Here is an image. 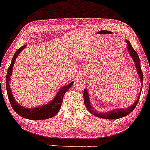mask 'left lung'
Instances as JSON below:
<instances>
[{"mask_svg": "<svg viewBox=\"0 0 150 150\" xmlns=\"http://www.w3.org/2000/svg\"><path fill=\"white\" fill-rule=\"evenodd\" d=\"M126 42H127V48L128 50V52H129L130 56L132 59H133L134 63L135 64L136 69H137V73L139 74L140 81H141V83L142 84V87L141 88V90H140V93L139 96L137 99V100L131 106L128 107V108H119V109H114V110L112 111H109V112H98L97 111L94 110V107L92 105L90 102V99H89V96L88 94V92H87V89H84V92H83V98H84V103L85 105L86 106L87 110H89V112H90L91 114H92L94 116H96L97 117L101 118H105V119H118V118H120L124 117V116H127L128 114L131 113V112L134 110V108L137 106V105L139 102V100L140 98V96H141V93L142 90V87H143V71L141 70V61H140V58L139 57V55L137 53V52L135 51L134 50L132 47L131 43L128 40H125Z\"/></svg>", "mask_w": 150, "mask_h": 150, "instance_id": "8db88e82", "label": "left lung"}]
</instances>
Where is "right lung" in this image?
Instances as JSON below:
<instances>
[{"label":"right lung","mask_w":150,"mask_h":150,"mask_svg":"<svg viewBox=\"0 0 150 150\" xmlns=\"http://www.w3.org/2000/svg\"><path fill=\"white\" fill-rule=\"evenodd\" d=\"M27 45H25L21 47V48L15 52L12 59H11V65L9 66L8 70H7V76H6V89L7 92V96L11 107L13 110L16 112L18 115L22 117L30 120H45L47 118H52L58 113V111L61 109L62 103H63V98L65 92L72 86L74 81L71 82L69 84L65 85L59 89L58 92L56 93V96H54L53 100L49 101L47 104L42 105L41 106L36 107V108H25L21 105L16 100H15L14 97L13 96L10 88L11 76L12 74V70L13 65H14L15 61L18 57L19 54L22 52L23 49L26 47Z\"/></svg>","instance_id":"obj_1"}]
</instances>
